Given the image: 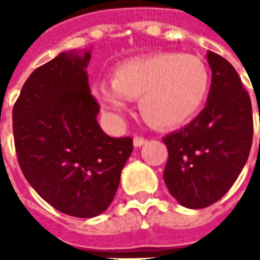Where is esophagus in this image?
<instances>
[{"label":"esophagus","instance_id":"obj_1","mask_svg":"<svg viewBox=\"0 0 260 260\" xmlns=\"http://www.w3.org/2000/svg\"><path fill=\"white\" fill-rule=\"evenodd\" d=\"M146 142H147L146 138H142V136H135V138H134V146L141 147V146H143Z\"/></svg>","mask_w":260,"mask_h":260}]
</instances>
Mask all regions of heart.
<instances>
[{
    "label": "heart",
    "mask_w": 260,
    "mask_h": 260,
    "mask_svg": "<svg viewBox=\"0 0 260 260\" xmlns=\"http://www.w3.org/2000/svg\"><path fill=\"white\" fill-rule=\"evenodd\" d=\"M111 83L94 85V94L111 113H121L126 107L125 99H138L139 113L149 124L174 128L201 110L210 75L199 57L164 51L117 65Z\"/></svg>",
    "instance_id": "1"
}]
</instances>
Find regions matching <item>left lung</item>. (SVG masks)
I'll return each mask as SVG.
<instances>
[{"mask_svg":"<svg viewBox=\"0 0 260 260\" xmlns=\"http://www.w3.org/2000/svg\"><path fill=\"white\" fill-rule=\"evenodd\" d=\"M212 85L206 107L182 129L164 136V182L182 206L202 209L221 199L244 169L252 146V103L234 67L209 51Z\"/></svg>","mask_w":260,"mask_h":260,"instance_id":"8db88e82","label":"left lung"}]
</instances>
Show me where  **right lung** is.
I'll return each mask as SVG.
<instances>
[{"instance_id":"obj_1","label":"right lung","mask_w":260,"mask_h":260,"mask_svg":"<svg viewBox=\"0 0 260 260\" xmlns=\"http://www.w3.org/2000/svg\"><path fill=\"white\" fill-rule=\"evenodd\" d=\"M89 61L90 51L72 50L36 68L12 110L15 149L27 182L54 209L82 218L110 206L134 150L132 138H111L97 122Z\"/></svg>"}]
</instances>
